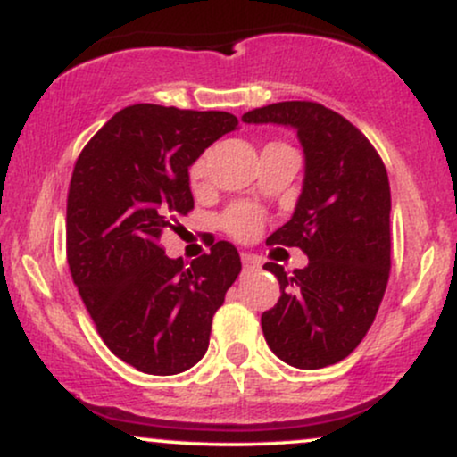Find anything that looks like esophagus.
<instances>
[{
	"label": "esophagus",
	"instance_id": "esophagus-1",
	"mask_svg": "<svg viewBox=\"0 0 457 457\" xmlns=\"http://www.w3.org/2000/svg\"><path fill=\"white\" fill-rule=\"evenodd\" d=\"M240 260H243L245 270H255L260 266V260L255 258V255H251V253H243V255H240Z\"/></svg>",
	"mask_w": 457,
	"mask_h": 457
}]
</instances>
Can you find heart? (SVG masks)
I'll return each instance as SVG.
<instances>
[{
    "label": "heart",
    "mask_w": 457,
    "mask_h": 457,
    "mask_svg": "<svg viewBox=\"0 0 457 457\" xmlns=\"http://www.w3.org/2000/svg\"><path fill=\"white\" fill-rule=\"evenodd\" d=\"M206 174V161L197 159L188 170V176H191V182H199ZM223 229L236 240H253L255 236L262 232V225H264V219H262V212L251 204H234L232 208L223 212L221 217Z\"/></svg>",
    "instance_id": "b5f03b06"
}]
</instances>
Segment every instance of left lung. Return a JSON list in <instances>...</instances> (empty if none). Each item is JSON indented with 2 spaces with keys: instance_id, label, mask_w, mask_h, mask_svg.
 <instances>
[{
  "instance_id": "8db88e82",
  "label": "left lung",
  "mask_w": 457,
  "mask_h": 457,
  "mask_svg": "<svg viewBox=\"0 0 457 457\" xmlns=\"http://www.w3.org/2000/svg\"><path fill=\"white\" fill-rule=\"evenodd\" d=\"M243 122L296 129L305 152L296 211L266 243L298 246L309 264L295 272L264 264L281 287L277 305L262 313L266 344L298 370L335 365L363 342L389 281L385 162L353 122L313 101L266 104Z\"/></svg>"
}]
</instances>
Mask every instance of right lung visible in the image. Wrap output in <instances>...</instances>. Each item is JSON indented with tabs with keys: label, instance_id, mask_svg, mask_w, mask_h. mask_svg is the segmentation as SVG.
Listing matches in <instances>:
<instances>
[{
	"label": "right lung",
	"instance_id": "1",
	"mask_svg": "<svg viewBox=\"0 0 457 457\" xmlns=\"http://www.w3.org/2000/svg\"><path fill=\"white\" fill-rule=\"evenodd\" d=\"M236 127L225 112L130 104L87 141L72 170V281L107 348L144 374H180L206 354L212 316L243 269L228 240L191 266L161 246L193 211L188 167Z\"/></svg>",
	"mask_w": 457,
	"mask_h": 457
}]
</instances>
